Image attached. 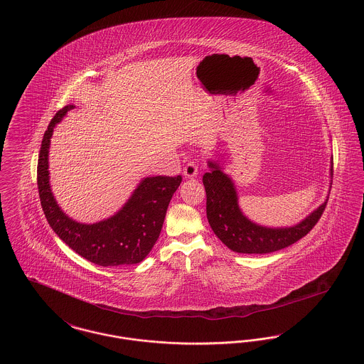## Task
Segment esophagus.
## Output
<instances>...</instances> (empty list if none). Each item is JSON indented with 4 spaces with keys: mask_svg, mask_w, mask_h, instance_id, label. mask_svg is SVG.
<instances>
[{
    "mask_svg": "<svg viewBox=\"0 0 364 364\" xmlns=\"http://www.w3.org/2000/svg\"><path fill=\"white\" fill-rule=\"evenodd\" d=\"M183 173L186 178H193V176H197L198 173V166L196 161H188L185 168H183Z\"/></svg>",
    "mask_w": 364,
    "mask_h": 364,
    "instance_id": "34e87169",
    "label": "esophagus"
}]
</instances>
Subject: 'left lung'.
<instances>
[{
	"mask_svg": "<svg viewBox=\"0 0 364 364\" xmlns=\"http://www.w3.org/2000/svg\"><path fill=\"white\" fill-rule=\"evenodd\" d=\"M210 173L203 175L207 193V218L210 229L228 248L238 253H269L287 248L306 237L321 219L325 203L303 222L287 229H269L250 222L237 203L234 183L226 173L210 161ZM333 175V167H331Z\"/></svg>",
	"mask_w": 364,
	"mask_h": 364,
	"instance_id": "8db88e82",
	"label": "left lung"
}]
</instances>
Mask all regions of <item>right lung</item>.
<instances>
[{
    "mask_svg": "<svg viewBox=\"0 0 364 364\" xmlns=\"http://www.w3.org/2000/svg\"><path fill=\"white\" fill-rule=\"evenodd\" d=\"M74 109H60L43 134L38 156L37 183L45 218L58 237L86 260L102 266H129L142 262L154 248L164 223L170 200L182 176H149L135 189L132 198L115 216L95 225H82L58 208L49 186L48 154L53 129L63 116Z\"/></svg>",
    "mask_w": 364,
    "mask_h": 364,
    "instance_id": "add662e5",
    "label": "right lung"
}]
</instances>
